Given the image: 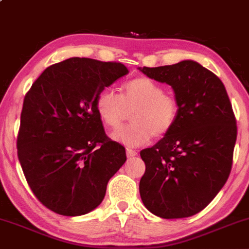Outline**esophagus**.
Wrapping results in <instances>:
<instances>
[{
	"label": "esophagus",
	"mask_w": 249,
	"mask_h": 249,
	"mask_svg": "<svg viewBox=\"0 0 249 249\" xmlns=\"http://www.w3.org/2000/svg\"><path fill=\"white\" fill-rule=\"evenodd\" d=\"M126 156L128 157V158L137 156V151L132 150V148H126Z\"/></svg>",
	"instance_id": "1"
}]
</instances>
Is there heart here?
<instances>
[{
  "instance_id": "1",
  "label": "heart",
  "mask_w": 249,
  "mask_h": 249,
  "mask_svg": "<svg viewBox=\"0 0 249 249\" xmlns=\"http://www.w3.org/2000/svg\"><path fill=\"white\" fill-rule=\"evenodd\" d=\"M96 110L107 126L118 128L132 111L130 125L111 134L126 146H141L152 138H160L172 130L179 112L177 97L165 92L159 83L148 77H137L126 82L122 95L115 90L103 89L97 95Z\"/></svg>"
}]
</instances>
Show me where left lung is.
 I'll return each mask as SVG.
<instances>
[{
  "instance_id": "1",
  "label": "left lung",
  "mask_w": 249,
  "mask_h": 249,
  "mask_svg": "<svg viewBox=\"0 0 249 249\" xmlns=\"http://www.w3.org/2000/svg\"><path fill=\"white\" fill-rule=\"evenodd\" d=\"M139 70L171 85L179 104L172 130L141 151L142 204L160 218H187L204 210L230 177L238 133L232 104L219 77L196 62Z\"/></svg>"
}]
</instances>
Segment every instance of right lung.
I'll return each mask as SVG.
<instances>
[{"mask_svg":"<svg viewBox=\"0 0 249 249\" xmlns=\"http://www.w3.org/2000/svg\"><path fill=\"white\" fill-rule=\"evenodd\" d=\"M127 73L122 63L72 57L47 68L25 95L17 156L33 193L53 212L95 210L126 160L124 146L105 133L96 98Z\"/></svg>","mask_w":249,"mask_h":249,"instance_id":"right-lung-1","label":"right lung"}]
</instances>
